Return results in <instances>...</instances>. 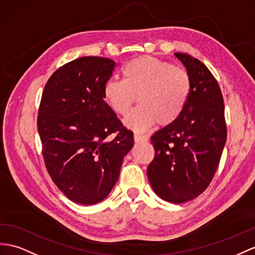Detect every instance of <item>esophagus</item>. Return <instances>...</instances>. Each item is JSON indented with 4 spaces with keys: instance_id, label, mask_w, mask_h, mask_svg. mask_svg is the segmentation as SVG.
<instances>
[{
    "instance_id": "esophagus-1",
    "label": "esophagus",
    "mask_w": 255,
    "mask_h": 255,
    "mask_svg": "<svg viewBox=\"0 0 255 255\" xmlns=\"http://www.w3.org/2000/svg\"><path fill=\"white\" fill-rule=\"evenodd\" d=\"M134 140L136 142H144L148 140V137L145 135H141L139 133H134Z\"/></svg>"
}]
</instances>
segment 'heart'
I'll return each instance as SVG.
<instances>
[{"mask_svg":"<svg viewBox=\"0 0 255 255\" xmlns=\"http://www.w3.org/2000/svg\"><path fill=\"white\" fill-rule=\"evenodd\" d=\"M122 80H108L104 99L116 114L124 116L134 104L138 106L124 119V124L142 132L154 124L167 126L181 116L187 104L191 81L188 72L150 56L129 60L121 69Z\"/></svg>","mask_w":255,"mask_h":255,"instance_id":"1","label":"heart"}]
</instances>
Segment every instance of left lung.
<instances>
[{"label":"left lung","instance_id":"left-lung-1","mask_svg":"<svg viewBox=\"0 0 255 255\" xmlns=\"http://www.w3.org/2000/svg\"><path fill=\"white\" fill-rule=\"evenodd\" d=\"M174 55L190 77V96L181 116L151 136L156 154L147 176L161 199L179 204L208 188L220 164L227 128L222 92L213 74L190 55Z\"/></svg>","mask_w":255,"mask_h":255}]
</instances>
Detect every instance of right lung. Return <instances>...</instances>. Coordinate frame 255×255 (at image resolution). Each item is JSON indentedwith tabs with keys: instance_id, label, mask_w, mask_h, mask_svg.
<instances>
[{
	"instance_id": "1",
	"label": "right lung",
	"mask_w": 255,
	"mask_h": 255,
	"mask_svg": "<svg viewBox=\"0 0 255 255\" xmlns=\"http://www.w3.org/2000/svg\"><path fill=\"white\" fill-rule=\"evenodd\" d=\"M115 67L109 58L74 59L52 74L41 98L38 131L48 174L68 199L84 206L109 195L134 144L133 132L104 101Z\"/></svg>"
}]
</instances>
